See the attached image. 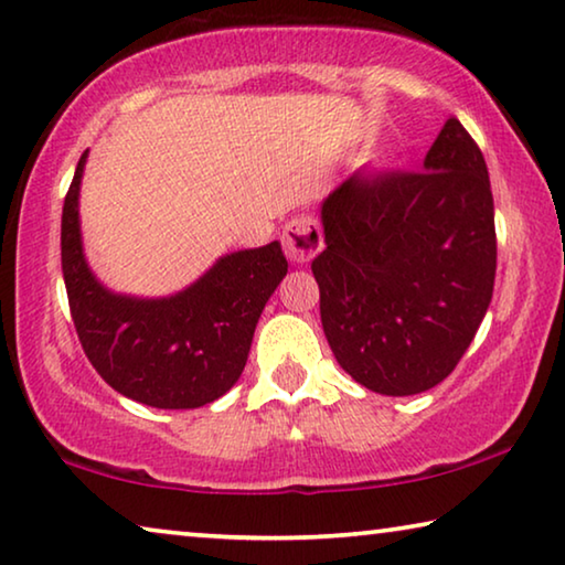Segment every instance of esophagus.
<instances>
[{
    "label": "esophagus",
    "instance_id": "34e87169",
    "mask_svg": "<svg viewBox=\"0 0 565 565\" xmlns=\"http://www.w3.org/2000/svg\"><path fill=\"white\" fill-rule=\"evenodd\" d=\"M281 244L289 262L294 264H309L321 248H324V234L317 218L311 216H297L284 226Z\"/></svg>",
    "mask_w": 565,
    "mask_h": 565
}]
</instances>
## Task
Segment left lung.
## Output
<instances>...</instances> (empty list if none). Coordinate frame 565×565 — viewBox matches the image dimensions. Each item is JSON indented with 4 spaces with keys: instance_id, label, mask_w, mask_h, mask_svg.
Returning <instances> with one entry per match:
<instances>
[{
    "instance_id": "8db88e82",
    "label": "left lung",
    "mask_w": 565,
    "mask_h": 565,
    "mask_svg": "<svg viewBox=\"0 0 565 565\" xmlns=\"http://www.w3.org/2000/svg\"><path fill=\"white\" fill-rule=\"evenodd\" d=\"M311 262L327 342L380 395L440 384L462 360L495 284V216L478 142L450 118L425 170L356 173L321 209Z\"/></svg>"
}]
</instances>
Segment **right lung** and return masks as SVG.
<instances>
[{
	"mask_svg": "<svg viewBox=\"0 0 565 565\" xmlns=\"http://www.w3.org/2000/svg\"><path fill=\"white\" fill-rule=\"evenodd\" d=\"M85 156L62 205V276L79 344L120 395L158 409H193L234 387L256 321L286 276L279 241L238 250L170 299H130L103 289L79 246L77 193Z\"/></svg>",
	"mask_w": 565,
	"mask_h": 565,
	"instance_id": "right-lung-1",
	"label": "right lung"
}]
</instances>
